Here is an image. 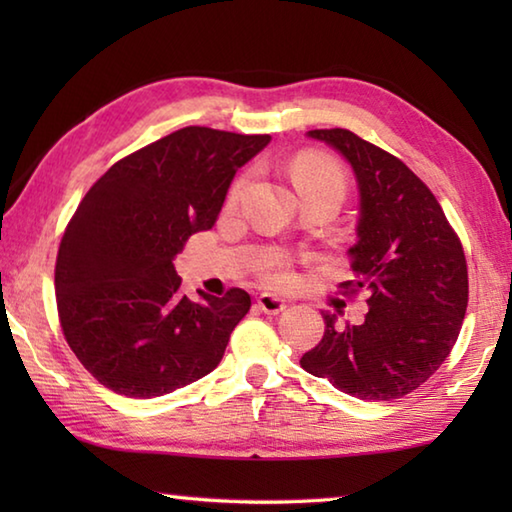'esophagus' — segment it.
<instances>
[{
	"instance_id": "obj_1",
	"label": "esophagus",
	"mask_w": 512,
	"mask_h": 512,
	"mask_svg": "<svg viewBox=\"0 0 512 512\" xmlns=\"http://www.w3.org/2000/svg\"><path fill=\"white\" fill-rule=\"evenodd\" d=\"M257 305H259V309L264 311V314L277 316L280 311L287 309V300L280 298V296H273V293H262V296L257 298Z\"/></svg>"
}]
</instances>
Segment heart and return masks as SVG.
<instances>
[{"label": "heart", "mask_w": 512, "mask_h": 512, "mask_svg": "<svg viewBox=\"0 0 512 512\" xmlns=\"http://www.w3.org/2000/svg\"><path fill=\"white\" fill-rule=\"evenodd\" d=\"M291 178L293 185H296L298 194L305 192H316V189H334V192L343 194V173L339 169V164L334 160L325 158V155H316V153H305L296 158L291 167ZM246 187V178H239L235 185H232L230 198H237ZM266 275L271 280H282L284 275V264L282 259H271L266 264Z\"/></svg>", "instance_id": "heart-1"}]
</instances>
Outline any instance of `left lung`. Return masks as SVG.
Masks as SVG:
<instances>
[{"label":"left lung","instance_id":"8db88e82","mask_svg":"<svg viewBox=\"0 0 512 512\" xmlns=\"http://www.w3.org/2000/svg\"><path fill=\"white\" fill-rule=\"evenodd\" d=\"M357 180L352 280L366 291L361 325L320 311L325 334L302 368L359 400L388 402L424 384L452 352L467 309L463 246L429 187L395 155L345 128L309 131Z\"/></svg>","mask_w":512,"mask_h":512}]
</instances>
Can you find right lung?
<instances>
[{
  "label": "right lung",
  "instance_id": "obj_1",
  "mask_svg": "<svg viewBox=\"0 0 512 512\" xmlns=\"http://www.w3.org/2000/svg\"><path fill=\"white\" fill-rule=\"evenodd\" d=\"M271 142L187 126L103 173L69 221L56 302L69 348L110 391L151 400L219 366L250 296H183L173 259L210 230L232 178Z\"/></svg>",
  "mask_w": 512,
  "mask_h": 512
}]
</instances>
